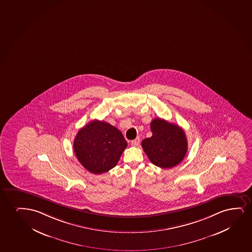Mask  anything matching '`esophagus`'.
I'll list each match as a JSON object with an SVG mask.
<instances>
[{"instance_id":"obj_1","label":"esophagus","mask_w":252,"mask_h":252,"mask_svg":"<svg viewBox=\"0 0 252 252\" xmlns=\"http://www.w3.org/2000/svg\"><path fill=\"white\" fill-rule=\"evenodd\" d=\"M131 145H133V146H138L139 144H140V138L139 137H137V138H135L134 140L131 141Z\"/></svg>"}]
</instances>
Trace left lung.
Listing matches in <instances>:
<instances>
[{
  "mask_svg": "<svg viewBox=\"0 0 252 252\" xmlns=\"http://www.w3.org/2000/svg\"><path fill=\"white\" fill-rule=\"evenodd\" d=\"M152 136L142 141V147L151 162L161 168L180 163L187 152V139L178 125L156 118L151 121Z\"/></svg>",
  "mask_w": 252,
  "mask_h": 252,
  "instance_id": "obj_1",
  "label": "left lung"
}]
</instances>
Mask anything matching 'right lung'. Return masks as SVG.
<instances>
[{
    "label": "right lung",
    "mask_w": 252,
    "mask_h": 252,
    "mask_svg": "<svg viewBox=\"0 0 252 252\" xmlns=\"http://www.w3.org/2000/svg\"><path fill=\"white\" fill-rule=\"evenodd\" d=\"M127 143L117 128L104 121H92L76 135L73 149L83 167L95 174L116 166Z\"/></svg>",
    "instance_id": "obj_1"
}]
</instances>
